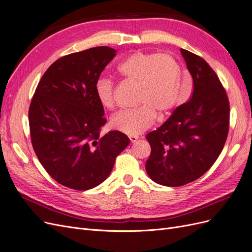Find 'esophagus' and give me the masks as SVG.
Returning a JSON list of instances; mask_svg holds the SVG:
<instances>
[{
    "label": "esophagus",
    "instance_id": "esophagus-1",
    "mask_svg": "<svg viewBox=\"0 0 252 252\" xmlns=\"http://www.w3.org/2000/svg\"><path fill=\"white\" fill-rule=\"evenodd\" d=\"M137 138H138L137 136H129V139H130V142H131V143H135Z\"/></svg>",
    "mask_w": 252,
    "mask_h": 252
}]
</instances>
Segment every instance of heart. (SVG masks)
<instances>
[{"mask_svg": "<svg viewBox=\"0 0 252 252\" xmlns=\"http://www.w3.org/2000/svg\"><path fill=\"white\" fill-rule=\"evenodd\" d=\"M118 73L126 82L139 86L134 109H124L112 118V125L130 136L138 135L153 125L156 116L164 119L179 104L177 82L181 68L177 60L168 54L137 52L129 56L118 67ZM99 102L105 108L116 105V84L101 77L95 85Z\"/></svg>", "mask_w": 252, "mask_h": 252, "instance_id": "1", "label": "heart"}]
</instances>
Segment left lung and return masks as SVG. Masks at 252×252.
<instances>
[{"instance_id": "obj_1", "label": "left lung", "mask_w": 252, "mask_h": 252, "mask_svg": "<svg viewBox=\"0 0 252 252\" xmlns=\"http://www.w3.org/2000/svg\"><path fill=\"white\" fill-rule=\"evenodd\" d=\"M181 54L193 79L192 94L146 136L151 146L147 174L169 187L202 177L220 155L229 128L228 97L217 74L202 57L183 48Z\"/></svg>"}]
</instances>
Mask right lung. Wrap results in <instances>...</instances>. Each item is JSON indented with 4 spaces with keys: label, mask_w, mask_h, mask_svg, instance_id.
I'll list each match as a JSON object with an SVG mask.
<instances>
[{
    "label": "right lung",
    "mask_w": 252,
    "mask_h": 252,
    "mask_svg": "<svg viewBox=\"0 0 252 252\" xmlns=\"http://www.w3.org/2000/svg\"><path fill=\"white\" fill-rule=\"evenodd\" d=\"M116 53L97 46L60 58L40 79L30 104L33 149L48 175L65 187L101 184L130 143L118 130L100 134L106 119L95 85Z\"/></svg>",
    "instance_id": "1"
}]
</instances>
